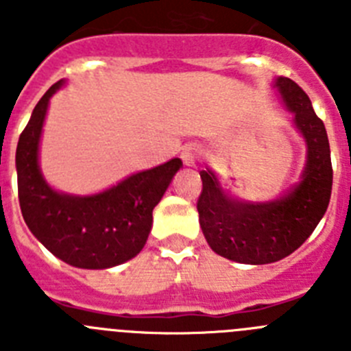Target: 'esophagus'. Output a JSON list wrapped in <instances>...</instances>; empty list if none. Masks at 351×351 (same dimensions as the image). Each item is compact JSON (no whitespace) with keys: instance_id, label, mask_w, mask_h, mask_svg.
Listing matches in <instances>:
<instances>
[{"instance_id":"esophagus-1","label":"esophagus","mask_w":351,"mask_h":351,"mask_svg":"<svg viewBox=\"0 0 351 351\" xmlns=\"http://www.w3.org/2000/svg\"><path fill=\"white\" fill-rule=\"evenodd\" d=\"M181 160L184 161V165H195V161L198 160V151L195 147H184L181 153Z\"/></svg>"}]
</instances>
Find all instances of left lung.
<instances>
[{
    "label": "left lung",
    "instance_id": "1",
    "mask_svg": "<svg viewBox=\"0 0 351 351\" xmlns=\"http://www.w3.org/2000/svg\"><path fill=\"white\" fill-rule=\"evenodd\" d=\"M274 88L306 142V165L299 182L267 202H241L226 193L213 170L200 172L202 193L197 209L207 244L223 258L250 265L278 262L302 246L324 218L332 191L330 145L324 121L293 80L276 77Z\"/></svg>",
    "mask_w": 351,
    "mask_h": 351
}]
</instances>
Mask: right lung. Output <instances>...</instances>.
I'll use <instances>...</instances> for the list:
<instances>
[{"label":"right lung","mask_w":351,"mask_h":351,"mask_svg":"<svg viewBox=\"0 0 351 351\" xmlns=\"http://www.w3.org/2000/svg\"><path fill=\"white\" fill-rule=\"evenodd\" d=\"M63 84L64 80L56 82L42 96L19 137L15 167L23 218L31 234L68 265L116 267L137 256L145 246L153 226V209L182 161L173 158L86 197L54 190L40 170L38 154L49 101Z\"/></svg>","instance_id":"1"}]
</instances>
